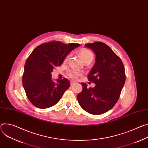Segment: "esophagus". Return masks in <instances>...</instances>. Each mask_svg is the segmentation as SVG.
<instances>
[{"label": "esophagus", "instance_id": "1", "mask_svg": "<svg viewBox=\"0 0 148 148\" xmlns=\"http://www.w3.org/2000/svg\"><path fill=\"white\" fill-rule=\"evenodd\" d=\"M75 84V82H73V81H71V86H73L74 84Z\"/></svg>", "mask_w": 148, "mask_h": 148}]
</instances>
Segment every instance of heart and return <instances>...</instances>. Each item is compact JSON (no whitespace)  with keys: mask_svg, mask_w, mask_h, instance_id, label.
Returning <instances> with one entry per match:
<instances>
[{"mask_svg":"<svg viewBox=\"0 0 148 148\" xmlns=\"http://www.w3.org/2000/svg\"><path fill=\"white\" fill-rule=\"evenodd\" d=\"M79 56L82 60L85 62L88 60H92L94 55L91 51L87 49H82L79 51ZM68 59V57L65 58V60ZM82 75V73L75 70H70L67 72V75L73 79H77L79 75Z\"/></svg>","mask_w":148,"mask_h":148,"instance_id":"obj_1","label":"heart"}]
</instances>
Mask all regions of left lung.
<instances>
[{
  "instance_id": "obj_1",
  "label": "left lung",
  "mask_w": 148,
  "mask_h": 148,
  "mask_svg": "<svg viewBox=\"0 0 148 148\" xmlns=\"http://www.w3.org/2000/svg\"><path fill=\"white\" fill-rule=\"evenodd\" d=\"M96 54V62L88 78L96 84L87 88L83 83L82 91L77 96L79 104L87 112L101 114L110 110L118 101L124 86L126 75L121 59L104 43L86 44Z\"/></svg>"
}]
</instances>
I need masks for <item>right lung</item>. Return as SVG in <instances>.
Wrapping results in <instances>:
<instances>
[{"label": "right lung", "instance_id": "obj_1", "mask_svg": "<svg viewBox=\"0 0 148 148\" xmlns=\"http://www.w3.org/2000/svg\"><path fill=\"white\" fill-rule=\"evenodd\" d=\"M79 44H65L51 41L35 48L26 61L22 83L26 96L31 103L39 109H47L57 104L70 87L66 78L51 79L54 67L60 66L66 56Z\"/></svg>", "mask_w": 148, "mask_h": 148}]
</instances>
